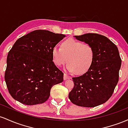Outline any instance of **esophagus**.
Wrapping results in <instances>:
<instances>
[{"label": "esophagus", "mask_w": 128, "mask_h": 128, "mask_svg": "<svg viewBox=\"0 0 128 128\" xmlns=\"http://www.w3.org/2000/svg\"><path fill=\"white\" fill-rule=\"evenodd\" d=\"M64 80L70 79V78H71V77H70V76H69L68 75H67L66 74H64Z\"/></svg>", "instance_id": "esophagus-1"}]
</instances>
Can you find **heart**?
<instances>
[{"label":"heart","mask_w":128,"mask_h":128,"mask_svg":"<svg viewBox=\"0 0 128 128\" xmlns=\"http://www.w3.org/2000/svg\"><path fill=\"white\" fill-rule=\"evenodd\" d=\"M52 56L53 62L57 66L64 64L68 60L65 70L80 74L86 71L91 66L94 51L91 45L71 38L62 43L61 48L54 47Z\"/></svg>","instance_id":"b5f03b06"}]
</instances>
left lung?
<instances>
[{"label":"left lung","mask_w":128,"mask_h":128,"mask_svg":"<svg viewBox=\"0 0 128 128\" xmlns=\"http://www.w3.org/2000/svg\"><path fill=\"white\" fill-rule=\"evenodd\" d=\"M74 37L91 45L94 57L85 73L72 78L74 86L69 93V98L79 106H97L108 100L118 83L122 64L118 48L108 38L100 34L88 33Z\"/></svg>","instance_id":"left-lung-1"}]
</instances>
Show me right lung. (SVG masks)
Returning <instances> with one entry per match:
<instances>
[{
    "label": "right lung",
    "instance_id": "obj_1",
    "mask_svg": "<svg viewBox=\"0 0 128 128\" xmlns=\"http://www.w3.org/2000/svg\"><path fill=\"white\" fill-rule=\"evenodd\" d=\"M65 36L35 30L15 42L8 52L5 80L14 99L26 105L48 100L53 86L64 81L54 64L52 51Z\"/></svg>",
    "mask_w": 128,
    "mask_h": 128
}]
</instances>
